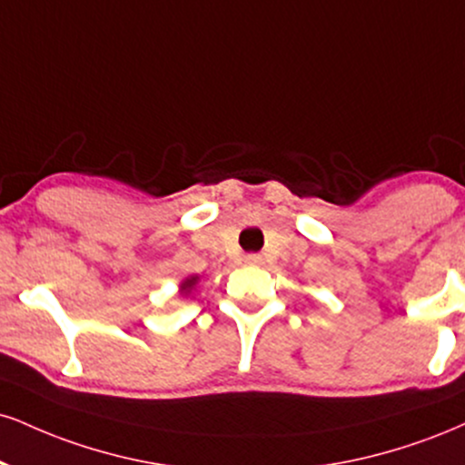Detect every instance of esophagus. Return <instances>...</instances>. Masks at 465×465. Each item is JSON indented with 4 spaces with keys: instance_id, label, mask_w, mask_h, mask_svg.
Here are the masks:
<instances>
[{
    "instance_id": "esophagus-1",
    "label": "esophagus",
    "mask_w": 465,
    "mask_h": 465,
    "mask_svg": "<svg viewBox=\"0 0 465 465\" xmlns=\"http://www.w3.org/2000/svg\"><path fill=\"white\" fill-rule=\"evenodd\" d=\"M244 262H247L249 266H260V264H262V255H257V253H249L247 257H244Z\"/></svg>"
}]
</instances>
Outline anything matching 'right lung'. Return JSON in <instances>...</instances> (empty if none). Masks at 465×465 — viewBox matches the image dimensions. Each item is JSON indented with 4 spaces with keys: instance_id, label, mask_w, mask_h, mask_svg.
Returning <instances> with one entry per match:
<instances>
[{
    "instance_id": "add662e5",
    "label": "right lung",
    "mask_w": 465,
    "mask_h": 465,
    "mask_svg": "<svg viewBox=\"0 0 465 465\" xmlns=\"http://www.w3.org/2000/svg\"><path fill=\"white\" fill-rule=\"evenodd\" d=\"M194 283H197V277H190V279H186V282H183V292H190V288L194 286Z\"/></svg>"
}]
</instances>
